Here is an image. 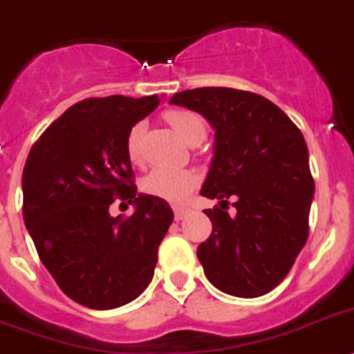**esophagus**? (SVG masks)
Wrapping results in <instances>:
<instances>
[{
  "instance_id": "1",
  "label": "esophagus",
  "mask_w": 354,
  "mask_h": 354,
  "mask_svg": "<svg viewBox=\"0 0 354 354\" xmlns=\"http://www.w3.org/2000/svg\"><path fill=\"white\" fill-rule=\"evenodd\" d=\"M187 212H189V209H185V207H174V219L180 221V219L185 218Z\"/></svg>"
}]
</instances>
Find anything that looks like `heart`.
I'll use <instances>...</instances> for the list:
<instances>
[{
    "label": "heart",
    "instance_id": "heart-1",
    "mask_svg": "<svg viewBox=\"0 0 354 354\" xmlns=\"http://www.w3.org/2000/svg\"><path fill=\"white\" fill-rule=\"evenodd\" d=\"M165 120L178 133V136L189 145L201 144L207 136V124L194 111L172 109V111L165 113ZM142 131H144V126L135 124L126 136V154L131 163H140L142 160ZM196 182H198V178L194 172L187 171V169L156 167L142 180V191L145 194L169 201V203H182L189 198V194L196 187Z\"/></svg>",
    "mask_w": 354,
    "mask_h": 354
}]
</instances>
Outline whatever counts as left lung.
Returning a JSON list of instances; mask_svg holds the SVG:
<instances>
[{
  "mask_svg": "<svg viewBox=\"0 0 354 354\" xmlns=\"http://www.w3.org/2000/svg\"><path fill=\"white\" fill-rule=\"evenodd\" d=\"M171 104L203 115L214 156L200 194L212 234L198 246L205 275L223 293L254 299L272 292L308 239L315 182L301 129L283 109L252 91L196 88ZM236 214L226 212L227 198Z\"/></svg>",
  "mask_w": 354,
  "mask_h": 354,
  "instance_id": "obj_1",
  "label": "left lung"
}]
</instances>
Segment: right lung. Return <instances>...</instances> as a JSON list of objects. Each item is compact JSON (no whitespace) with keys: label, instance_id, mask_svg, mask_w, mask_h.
I'll return each instance as SVG.
<instances>
[{"label":"right lung","instance_id":"add662e5","mask_svg":"<svg viewBox=\"0 0 354 354\" xmlns=\"http://www.w3.org/2000/svg\"><path fill=\"white\" fill-rule=\"evenodd\" d=\"M158 95H111L73 104L32 145L23 169V219L41 263L71 301L113 310L149 286L174 214L138 194L126 136L158 108ZM118 197L129 218H113Z\"/></svg>","mask_w":354,"mask_h":354}]
</instances>
